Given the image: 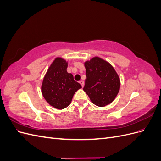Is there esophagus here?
<instances>
[{
  "mask_svg": "<svg viewBox=\"0 0 161 161\" xmlns=\"http://www.w3.org/2000/svg\"><path fill=\"white\" fill-rule=\"evenodd\" d=\"M79 83L81 85L82 87L84 86V81H83V80H80V81H79Z\"/></svg>",
  "mask_w": 161,
  "mask_h": 161,
  "instance_id": "1",
  "label": "esophagus"
}]
</instances>
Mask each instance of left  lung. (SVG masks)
I'll list each match as a JSON object with an SVG mask.
<instances>
[{
    "label": "left lung",
    "instance_id": "1",
    "mask_svg": "<svg viewBox=\"0 0 161 161\" xmlns=\"http://www.w3.org/2000/svg\"><path fill=\"white\" fill-rule=\"evenodd\" d=\"M86 79L83 88L91 102L105 107L114 101L120 89L118 73L109 62L95 56L85 62Z\"/></svg>",
    "mask_w": 161,
    "mask_h": 161
}]
</instances>
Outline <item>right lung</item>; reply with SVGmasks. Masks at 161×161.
<instances>
[{
    "mask_svg": "<svg viewBox=\"0 0 161 161\" xmlns=\"http://www.w3.org/2000/svg\"><path fill=\"white\" fill-rule=\"evenodd\" d=\"M68 62L61 57H56L43 77L41 91L48 104L58 109L69 106L75 92L81 85L74 80L71 73L67 72Z\"/></svg>",
    "mask_w": 161,
    "mask_h": 161,
    "instance_id": "right-lung-1",
    "label": "right lung"
}]
</instances>
